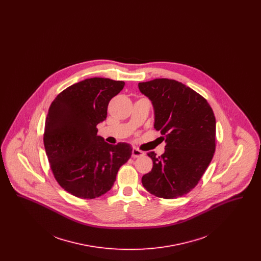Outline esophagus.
I'll return each mask as SVG.
<instances>
[{
  "label": "esophagus",
  "instance_id": "34e87169",
  "mask_svg": "<svg viewBox=\"0 0 261 261\" xmlns=\"http://www.w3.org/2000/svg\"><path fill=\"white\" fill-rule=\"evenodd\" d=\"M142 155H144V151H142V150H140V149H132V156L135 159V158H140V156H142Z\"/></svg>",
  "mask_w": 261,
  "mask_h": 261
}]
</instances>
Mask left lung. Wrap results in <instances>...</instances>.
I'll return each mask as SVG.
<instances>
[{
	"label": "left lung",
	"instance_id": "obj_1",
	"mask_svg": "<svg viewBox=\"0 0 261 261\" xmlns=\"http://www.w3.org/2000/svg\"><path fill=\"white\" fill-rule=\"evenodd\" d=\"M138 87L151 101L153 127L166 144L161 156L148 152L153 165L142 177V184L160 198L182 197L199 183L213 158L216 122L212 109L196 91L176 80L158 78Z\"/></svg>",
	"mask_w": 261,
	"mask_h": 261
}]
</instances>
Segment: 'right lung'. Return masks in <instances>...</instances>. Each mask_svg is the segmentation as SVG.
<instances>
[{"label":"right lung","instance_id":"obj_1","mask_svg":"<svg viewBox=\"0 0 261 261\" xmlns=\"http://www.w3.org/2000/svg\"><path fill=\"white\" fill-rule=\"evenodd\" d=\"M124 85L109 78H89L63 90L50 105L44 134L46 153L58 183L77 198L106 194L131 158L129 144L110 145L97 135L110 100Z\"/></svg>","mask_w":261,"mask_h":261}]
</instances>
